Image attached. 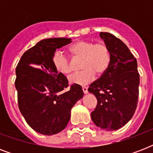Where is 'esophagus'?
<instances>
[{
  "mask_svg": "<svg viewBox=\"0 0 153 153\" xmlns=\"http://www.w3.org/2000/svg\"><path fill=\"white\" fill-rule=\"evenodd\" d=\"M82 91H83L84 94H87L88 93V89H87V87H86V86H83V87H82Z\"/></svg>",
  "mask_w": 153,
  "mask_h": 153,
  "instance_id": "esophagus-1",
  "label": "esophagus"
}]
</instances>
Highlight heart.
I'll return each instance as SVG.
<instances>
[{
  "label": "heart",
  "instance_id": "1",
  "mask_svg": "<svg viewBox=\"0 0 153 153\" xmlns=\"http://www.w3.org/2000/svg\"><path fill=\"white\" fill-rule=\"evenodd\" d=\"M74 58L81 59V72L75 73L69 77L71 84L86 86L91 83L97 75H102L106 71L111 60V55L108 47L105 44H94L92 41L79 40L73 44L69 48ZM52 64L55 71L59 74L71 73V62L64 53L55 51L52 56Z\"/></svg>",
  "mask_w": 153,
  "mask_h": 153
}]
</instances>
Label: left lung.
Listing matches in <instances>:
<instances>
[{
    "mask_svg": "<svg viewBox=\"0 0 153 153\" xmlns=\"http://www.w3.org/2000/svg\"><path fill=\"white\" fill-rule=\"evenodd\" d=\"M111 60L108 69L90 85L98 100L91 118L98 127L117 130L132 118L137 105L140 74L137 62L128 47L109 32H100Z\"/></svg>",
    "mask_w": 153,
    "mask_h": 153,
    "instance_id": "obj_1",
    "label": "left lung"
}]
</instances>
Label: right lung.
<instances>
[{
  "mask_svg": "<svg viewBox=\"0 0 153 153\" xmlns=\"http://www.w3.org/2000/svg\"><path fill=\"white\" fill-rule=\"evenodd\" d=\"M71 43L68 38L42 39L24 53L16 68L18 106L25 121L37 133L53 135L63 130L71 109L83 97L81 86L55 71L52 56L56 49Z\"/></svg>",
  "mask_w": 153,
  "mask_h": 153,
  "instance_id": "add662e5",
  "label": "right lung"
}]
</instances>
